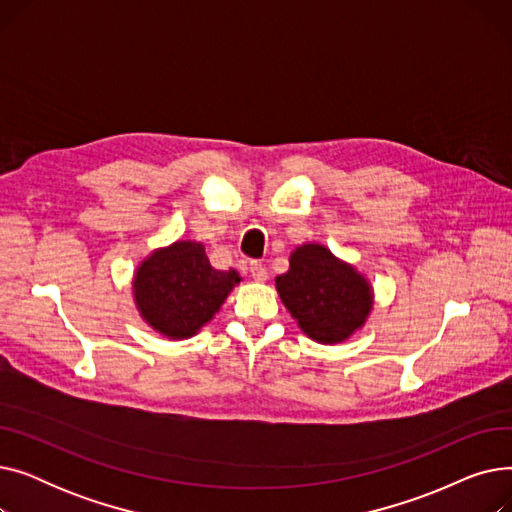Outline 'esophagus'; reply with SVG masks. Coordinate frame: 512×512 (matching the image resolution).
<instances>
[{"instance_id": "esophagus-1", "label": "esophagus", "mask_w": 512, "mask_h": 512, "mask_svg": "<svg viewBox=\"0 0 512 512\" xmlns=\"http://www.w3.org/2000/svg\"><path fill=\"white\" fill-rule=\"evenodd\" d=\"M249 270H251V276H253L255 282H265L267 280V270L261 263H251Z\"/></svg>"}]
</instances>
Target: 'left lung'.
Returning a JSON list of instances; mask_svg holds the SVG:
<instances>
[{
  "instance_id": "1",
  "label": "left lung",
  "mask_w": 512,
  "mask_h": 512,
  "mask_svg": "<svg viewBox=\"0 0 512 512\" xmlns=\"http://www.w3.org/2000/svg\"><path fill=\"white\" fill-rule=\"evenodd\" d=\"M276 290L301 332L330 346L363 330L375 301L359 267L319 242H303L290 253L288 272L276 278Z\"/></svg>"
}]
</instances>
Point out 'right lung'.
<instances>
[{
  "label": "right lung",
  "mask_w": 512,
  "mask_h": 512,
  "mask_svg": "<svg viewBox=\"0 0 512 512\" xmlns=\"http://www.w3.org/2000/svg\"><path fill=\"white\" fill-rule=\"evenodd\" d=\"M236 270H213L203 242L180 238L153 249L132 274V301L145 324L168 340L201 332L240 284Z\"/></svg>",
  "instance_id": "1"
}]
</instances>
